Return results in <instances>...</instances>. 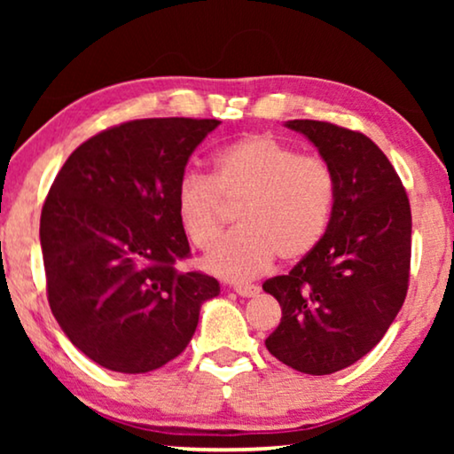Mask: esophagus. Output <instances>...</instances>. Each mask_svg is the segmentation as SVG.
Returning <instances> with one entry per match:
<instances>
[{
  "label": "esophagus",
  "instance_id": "obj_1",
  "mask_svg": "<svg viewBox=\"0 0 454 454\" xmlns=\"http://www.w3.org/2000/svg\"><path fill=\"white\" fill-rule=\"evenodd\" d=\"M235 294L241 297H256L260 294L258 285H235Z\"/></svg>",
  "mask_w": 454,
  "mask_h": 454
}]
</instances>
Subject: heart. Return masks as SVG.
Here are the masks:
<instances>
[{
    "instance_id": "obj_1",
    "label": "heart",
    "mask_w": 454,
    "mask_h": 454,
    "mask_svg": "<svg viewBox=\"0 0 454 454\" xmlns=\"http://www.w3.org/2000/svg\"><path fill=\"white\" fill-rule=\"evenodd\" d=\"M337 198L331 165L270 134H250L216 151L213 176L190 171L179 179V227L198 250L223 231L225 204L238 229L204 258V269L227 281H250L278 256L306 258L325 238Z\"/></svg>"
}]
</instances>
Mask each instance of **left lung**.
<instances>
[{"label": "left lung", "instance_id": "obj_1", "mask_svg": "<svg viewBox=\"0 0 454 454\" xmlns=\"http://www.w3.org/2000/svg\"><path fill=\"white\" fill-rule=\"evenodd\" d=\"M331 165L337 198L320 244L289 275L262 285L281 303L264 340L289 368L325 376L380 343L405 301L411 208L395 167L368 136L328 121L285 123Z\"/></svg>", "mask_w": 454, "mask_h": 454}]
</instances>
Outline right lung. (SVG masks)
Here are the masks:
<instances>
[{
    "label": "right lung",
    "instance_id": "add662e5",
    "mask_svg": "<svg viewBox=\"0 0 454 454\" xmlns=\"http://www.w3.org/2000/svg\"><path fill=\"white\" fill-rule=\"evenodd\" d=\"M219 120L154 117L121 123L74 151L41 213L51 312L86 357L146 374L194 337L219 281L179 272L190 244L176 190L196 146Z\"/></svg>",
    "mask_w": 454,
    "mask_h": 454
}]
</instances>
